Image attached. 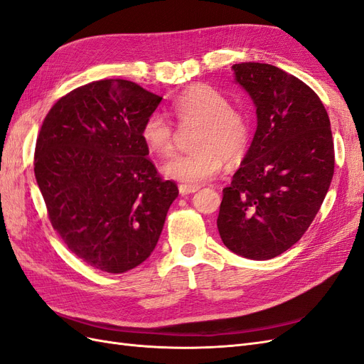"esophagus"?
I'll return each mask as SVG.
<instances>
[{"label": "esophagus", "mask_w": 364, "mask_h": 364, "mask_svg": "<svg viewBox=\"0 0 364 364\" xmlns=\"http://www.w3.org/2000/svg\"><path fill=\"white\" fill-rule=\"evenodd\" d=\"M197 190H199V186H197V185H186V183H181V185H179V193H181L182 196L193 194V193H196Z\"/></svg>", "instance_id": "esophagus-1"}]
</instances>
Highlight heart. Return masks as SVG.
Returning a JSON list of instances; mask_svg holds the SVG:
<instances>
[{
    "mask_svg": "<svg viewBox=\"0 0 364 364\" xmlns=\"http://www.w3.org/2000/svg\"><path fill=\"white\" fill-rule=\"evenodd\" d=\"M171 112L181 129L197 126L193 138L194 150L165 164L164 173L186 185H200L214 179L223 170L225 161H243L250 144L249 115L229 105L228 97L206 83L186 87L171 105ZM141 138L150 151L171 156L176 134L170 121L151 112L142 121Z\"/></svg>",
    "mask_w": 364,
    "mask_h": 364,
    "instance_id": "obj_1",
    "label": "heart"
}]
</instances>
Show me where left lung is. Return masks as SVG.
I'll return each instance as SVG.
<instances>
[{
	"instance_id": "8db88e82",
	"label": "left lung",
	"mask_w": 364,
	"mask_h": 364,
	"mask_svg": "<svg viewBox=\"0 0 364 364\" xmlns=\"http://www.w3.org/2000/svg\"><path fill=\"white\" fill-rule=\"evenodd\" d=\"M232 70L255 103L258 127L223 190L217 228L237 255L272 259L302 238L322 206L334 174L331 124L297 77L258 62Z\"/></svg>"
}]
</instances>
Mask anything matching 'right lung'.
Listing matches in <instances>:
<instances>
[{"label": "right lung", "mask_w": 364, "mask_h": 364, "mask_svg": "<svg viewBox=\"0 0 364 364\" xmlns=\"http://www.w3.org/2000/svg\"><path fill=\"white\" fill-rule=\"evenodd\" d=\"M162 97L105 79L53 105L35 149V176L51 226L94 269L124 273L155 249L179 190L147 156L142 121Z\"/></svg>", "instance_id": "1"}]
</instances>
